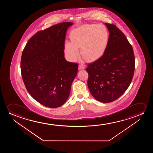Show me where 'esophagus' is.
I'll list each match as a JSON object with an SVG mask.
<instances>
[{
	"label": "esophagus",
	"mask_w": 153,
	"mask_h": 153,
	"mask_svg": "<svg viewBox=\"0 0 153 153\" xmlns=\"http://www.w3.org/2000/svg\"><path fill=\"white\" fill-rule=\"evenodd\" d=\"M85 68V65L84 64H80L79 65V70H82V69H84Z\"/></svg>",
	"instance_id": "1"
}]
</instances>
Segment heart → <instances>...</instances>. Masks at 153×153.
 <instances>
[{
    "instance_id": "b5f03b06",
    "label": "heart",
    "mask_w": 153,
    "mask_h": 153,
    "mask_svg": "<svg viewBox=\"0 0 153 153\" xmlns=\"http://www.w3.org/2000/svg\"><path fill=\"white\" fill-rule=\"evenodd\" d=\"M71 42L64 44L66 59L75 62L80 53L87 60L94 61L102 56L109 44L110 34L103 25H84L74 29L70 33Z\"/></svg>"
}]
</instances>
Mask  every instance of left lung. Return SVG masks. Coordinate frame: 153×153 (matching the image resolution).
Listing matches in <instances>:
<instances>
[{
  "mask_svg": "<svg viewBox=\"0 0 153 153\" xmlns=\"http://www.w3.org/2000/svg\"><path fill=\"white\" fill-rule=\"evenodd\" d=\"M110 33L105 54L86 68L87 84L92 96L109 103L123 94L132 82L135 69L132 46L123 33L113 24L105 23Z\"/></svg>",
  "mask_w": 153,
  "mask_h": 153,
  "instance_id": "obj_1",
  "label": "left lung"
}]
</instances>
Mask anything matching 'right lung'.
<instances>
[{
    "instance_id": "1",
    "label": "right lung",
    "mask_w": 153,
    "mask_h": 153,
    "mask_svg": "<svg viewBox=\"0 0 153 153\" xmlns=\"http://www.w3.org/2000/svg\"><path fill=\"white\" fill-rule=\"evenodd\" d=\"M73 23L65 22L39 31L23 49L21 72L28 92L38 102L55 108L69 97L78 65L64 57L67 30Z\"/></svg>"
}]
</instances>
